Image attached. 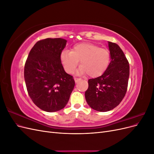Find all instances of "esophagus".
<instances>
[{
  "mask_svg": "<svg viewBox=\"0 0 154 154\" xmlns=\"http://www.w3.org/2000/svg\"><path fill=\"white\" fill-rule=\"evenodd\" d=\"M74 81H75V82H76H76H78L79 80H81L80 78H74Z\"/></svg>",
  "mask_w": 154,
  "mask_h": 154,
  "instance_id": "obj_1",
  "label": "esophagus"
}]
</instances>
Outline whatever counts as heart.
Returning <instances> with one entry per match:
<instances>
[{"label":"heart","mask_w":154,"mask_h":154,"mask_svg":"<svg viewBox=\"0 0 154 154\" xmlns=\"http://www.w3.org/2000/svg\"><path fill=\"white\" fill-rule=\"evenodd\" d=\"M60 60L65 71L71 74L80 60L81 66L78 74H88L97 77L103 74L108 68L110 61V51L100 48L94 44L84 42L73 46L71 51L64 50L60 54Z\"/></svg>","instance_id":"1"}]
</instances>
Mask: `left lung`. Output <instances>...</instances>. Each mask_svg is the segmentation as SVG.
Instances as JSON below:
<instances>
[{
	"label": "left lung",
	"mask_w": 154,
	"mask_h": 154,
	"mask_svg": "<svg viewBox=\"0 0 154 154\" xmlns=\"http://www.w3.org/2000/svg\"><path fill=\"white\" fill-rule=\"evenodd\" d=\"M110 62L101 76L89 79L85 96L88 105L100 112L114 109L123 100L127 91L130 67L122 49L109 42Z\"/></svg>",
	"instance_id": "obj_1"
}]
</instances>
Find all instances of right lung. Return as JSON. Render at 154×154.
<instances>
[{"label": "right lung", "mask_w": 154, "mask_h": 154, "mask_svg": "<svg viewBox=\"0 0 154 154\" xmlns=\"http://www.w3.org/2000/svg\"><path fill=\"white\" fill-rule=\"evenodd\" d=\"M67 40L45 38L37 42L31 49L24 66L27 92L32 102L49 112L63 109L75 82L64 71L60 60Z\"/></svg>", "instance_id": "1"}]
</instances>
